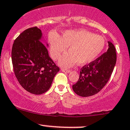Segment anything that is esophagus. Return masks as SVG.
Listing matches in <instances>:
<instances>
[{"label":"esophagus","mask_w":130,"mask_h":130,"mask_svg":"<svg viewBox=\"0 0 130 130\" xmlns=\"http://www.w3.org/2000/svg\"><path fill=\"white\" fill-rule=\"evenodd\" d=\"M62 71L63 72H65V73H70L71 72L70 70H68V69H62Z\"/></svg>","instance_id":"obj_1"}]
</instances>
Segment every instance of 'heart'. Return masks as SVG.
I'll list each match as a JSON object with an SVG mask.
<instances>
[{
	"instance_id": "obj_1",
	"label": "heart",
	"mask_w": 130,
	"mask_h": 130,
	"mask_svg": "<svg viewBox=\"0 0 130 130\" xmlns=\"http://www.w3.org/2000/svg\"><path fill=\"white\" fill-rule=\"evenodd\" d=\"M105 44L103 37L85 30H68L60 38L57 35L49 37L50 54L55 60L59 59L69 47V53L59 61L63 67H72L77 62L79 65L91 63L102 52Z\"/></svg>"
}]
</instances>
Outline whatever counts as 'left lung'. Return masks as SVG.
<instances>
[{
	"label": "left lung",
	"instance_id": "8db88e82",
	"mask_svg": "<svg viewBox=\"0 0 130 130\" xmlns=\"http://www.w3.org/2000/svg\"><path fill=\"white\" fill-rule=\"evenodd\" d=\"M108 50L95 60L81 68L79 78L73 85L74 92L82 97H89L99 92L110 78L117 60L116 50L108 41Z\"/></svg>",
	"mask_w": 130,
	"mask_h": 130
}]
</instances>
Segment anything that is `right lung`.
<instances>
[{"instance_id":"obj_1","label":"right lung","mask_w":130,"mask_h":130,"mask_svg":"<svg viewBox=\"0 0 130 130\" xmlns=\"http://www.w3.org/2000/svg\"><path fill=\"white\" fill-rule=\"evenodd\" d=\"M42 38L39 28H28L15 40L12 49L13 67L18 82L28 92L37 95L49 90L60 70L41 42Z\"/></svg>"}]
</instances>
